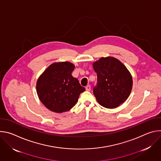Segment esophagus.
Wrapping results in <instances>:
<instances>
[{
  "label": "esophagus",
  "instance_id": "34e87169",
  "mask_svg": "<svg viewBox=\"0 0 161 161\" xmlns=\"http://www.w3.org/2000/svg\"><path fill=\"white\" fill-rule=\"evenodd\" d=\"M85 89L86 91H90V89H91V87H90V85H87L86 87H85Z\"/></svg>",
  "mask_w": 161,
  "mask_h": 161
}]
</instances>
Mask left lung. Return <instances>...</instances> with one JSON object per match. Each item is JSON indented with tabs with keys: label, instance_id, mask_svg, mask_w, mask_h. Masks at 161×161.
Returning <instances> with one entry per match:
<instances>
[{
	"label": "left lung",
	"instance_id": "left-lung-1",
	"mask_svg": "<svg viewBox=\"0 0 161 161\" xmlns=\"http://www.w3.org/2000/svg\"><path fill=\"white\" fill-rule=\"evenodd\" d=\"M97 84L93 93L100 105L115 108L129 97L132 88V78L127 67L117 58L101 57L93 63Z\"/></svg>",
	"mask_w": 161,
	"mask_h": 161
}]
</instances>
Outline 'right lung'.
Listing matches in <instances>:
<instances>
[{"label": "right lung", "mask_w": 161, "mask_h": 161, "mask_svg": "<svg viewBox=\"0 0 161 161\" xmlns=\"http://www.w3.org/2000/svg\"><path fill=\"white\" fill-rule=\"evenodd\" d=\"M75 65L69 62H55L46 69L36 83L37 96L49 110L60 113L69 111L85 90L71 73Z\"/></svg>", "instance_id": "right-lung-1"}]
</instances>
